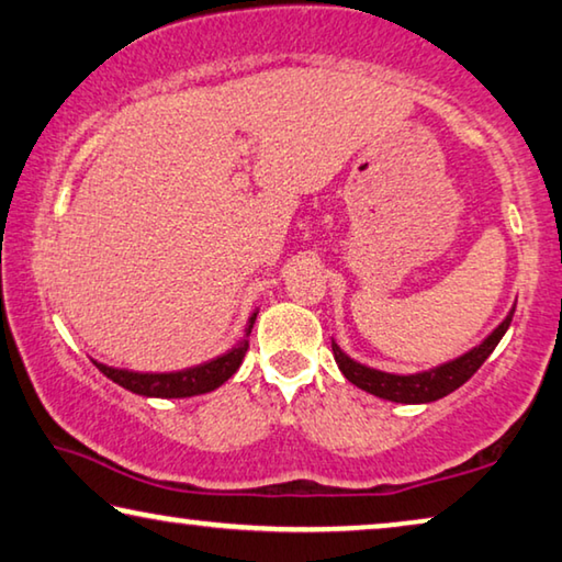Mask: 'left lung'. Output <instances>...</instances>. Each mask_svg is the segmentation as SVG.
<instances>
[{
  "instance_id": "8db88e82",
  "label": "left lung",
  "mask_w": 562,
  "mask_h": 562,
  "mask_svg": "<svg viewBox=\"0 0 562 562\" xmlns=\"http://www.w3.org/2000/svg\"><path fill=\"white\" fill-rule=\"evenodd\" d=\"M513 315H515V307L509 310L505 321H502L497 328L480 342V346L469 350V353L424 373L398 375V373L375 371V368H368L342 353L335 340H333V356H335V363L340 368V373L346 375L353 386L373 393V396L379 398L396 401V404H429V401L449 396L451 391H457L462 383H467L476 371H480V366L487 361L492 350H495L497 342L502 340V335L507 333L509 323H513Z\"/></svg>"
}]
</instances>
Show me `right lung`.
Here are the masks:
<instances>
[{
    "instance_id": "1",
    "label": "right lung",
    "mask_w": 562,
    "mask_h": 562,
    "mask_svg": "<svg viewBox=\"0 0 562 562\" xmlns=\"http://www.w3.org/2000/svg\"><path fill=\"white\" fill-rule=\"evenodd\" d=\"M257 321V313L249 317L245 338H241L237 346L227 350L224 356H216L214 361H206L194 368H183V371L173 373H136L125 371V368H111L105 363H98V371L108 375L113 383H119L125 391L138 393V396H154V398H189L199 396V393H209L220 389L224 381H229L237 368L241 366V358H245L249 348V333H252V325Z\"/></svg>"
}]
</instances>
